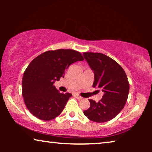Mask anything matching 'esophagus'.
Listing matches in <instances>:
<instances>
[{
    "label": "esophagus",
    "instance_id": "esophagus-1",
    "mask_svg": "<svg viewBox=\"0 0 152 152\" xmlns=\"http://www.w3.org/2000/svg\"><path fill=\"white\" fill-rule=\"evenodd\" d=\"M75 96L78 99H82V97H81L80 95H79L78 94H75Z\"/></svg>",
    "mask_w": 152,
    "mask_h": 152
}]
</instances>
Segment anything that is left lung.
Segmentation results:
<instances>
[{
  "label": "left lung",
  "instance_id": "8db88e82",
  "mask_svg": "<svg viewBox=\"0 0 152 152\" xmlns=\"http://www.w3.org/2000/svg\"><path fill=\"white\" fill-rule=\"evenodd\" d=\"M83 55L94 72L93 87L101 88L104 93L98 102L88 99L91 105L84 115L95 122L109 121L122 111L127 100V77L119 64L104 54L86 52Z\"/></svg>",
  "mask_w": 152,
  "mask_h": 152
}]
</instances>
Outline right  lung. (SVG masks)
Listing matches in <instances>:
<instances>
[{
    "mask_svg": "<svg viewBox=\"0 0 152 152\" xmlns=\"http://www.w3.org/2000/svg\"><path fill=\"white\" fill-rule=\"evenodd\" d=\"M83 60L80 52L59 49L45 52L30 62L23 76L22 95L33 115L48 121L61 113L72 94L61 93L54 83L64 77L70 64Z\"/></svg>",
    "mask_w": 152,
    "mask_h": 152,
    "instance_id": "obj_1",
    "label": "right lung"
}]
</instances>
